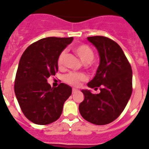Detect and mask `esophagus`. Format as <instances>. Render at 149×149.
I'll use <instances>...</instances> for the list:
<instances>
[{
    "instance_id": "esophagus-1",
    "label": "esophagus",
    "mask_w": 149,
    "mask_h": 149,
    "mask_svg": "<svg viewBox=\"0 0 149 149\" xmlns=\"http://www.w3.org/2000/svg\"><path fill=\"white\" fill-rule=\"evenodd\" d=\"M77 89H72V93H77Z\"/></svg>"
}]
</instances>
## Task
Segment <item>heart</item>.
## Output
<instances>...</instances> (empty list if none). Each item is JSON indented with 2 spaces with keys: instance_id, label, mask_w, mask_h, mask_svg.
I'll return each mask as SVG.
<instances>
[{
  "instance_id": "obj_1",
  "label": "heart",
  "mask_w": 149,
  "mask_h": 149,
  "mask_svg": "<svg viewBox=\"0 0 149 149\" xmlns=\"http://www.w3.org/2000/svg\"><path fill=\"white\" fill-rule=\"evenodd\" d=\"M73 50L74 53L77 55V56L84 63H86V64L89 63L94 58V52L93 49L86 45H79L74 47ZM65 56H66V52L65 51H62L59 55L58 59H57V65L60 69L64 66ZM85 80H86V76L83 74L70 73L66 74L64 77V81L67 84L72 86H78L80 82Z\"/></svg>"
}]
</instances>
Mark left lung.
<instances>
[{
  "mask_svg": "<svg viewBox=\"0 0 149 149\" xmlns=\"http://www.w3.org/2000/svg\"><path fill=\"white\" fill-rule=\"evenodd\" d=\"M97 49L100 63L95 76L88 83L89 88L100 87L93 94L83 89L84 100L79 111L85 120L103 125L113 122L122 113L132 93V69L120 46L109 38L96 36L87 37Z\"/></svg>",
  "mask_w": 149,
  "mask_h": 149,
  "instance_id": "obj_1",
  "label": "left lung"
}]
</instances>
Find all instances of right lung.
I'll return each instance as SVG.
<instances>
[{
	"label": "right lung",
	"mask_w": 149,
	"mask_h": 149,
	"mask_svg": "<svg viewBox=\"0 0 149 149\" xmlns=\"http://www.w3.org/2000/svg\"><path fill=\"white\" fill-rule=\"evenodd\" d=\"M73 37L44 38L30 45L18 63L15 94L24 115L36 125H48L60 118L72 95L65 84L51 87L48 78L58 71L57 59Z\"/></svg>",
	"instance_id": "right-lung-1"
}]
</instances>
